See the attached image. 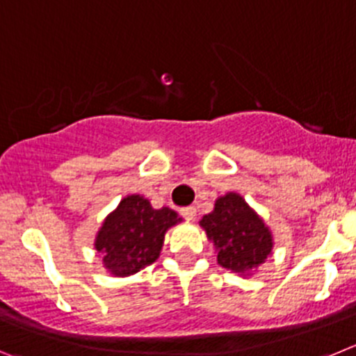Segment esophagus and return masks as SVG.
Instances as JSON below:
<instances>
[{"label":"esophagus","mask_w":356,"mask_h":356,"mask_svg":"<svg viewBox=\"0 0 356 356\" xmlns=\"http://www.w3.org/2000/svg\"><path fill=\"white\" fill-rule=\"evenodd\" d=\"M181 214L186 218V220H195V218H197V207H193V206L182 207Z\"/></svg>","instance_id":"1"}]
</instances>
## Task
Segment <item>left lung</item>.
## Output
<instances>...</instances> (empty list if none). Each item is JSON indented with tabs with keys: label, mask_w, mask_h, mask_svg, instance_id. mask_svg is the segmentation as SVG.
I'll return each instance as SVG.
<instances>
[{
	"label": "left lung",
	"mask_w": 356,
	"mask_h": 356,
	"mask_svg": "<svg viewBox=\"0 0 356 356\" xmlns=\"http://www.w3.org/2000/svg\"><path fill=\"white\" fill-rule=\"evenodd\" d=\"M200 227L216 250L218 264L243 277L254 275L273 254V234L239 193L218 197L214 209L204 214Z\"/></svg>",
	"instance_id": "1"
}]
</instances>
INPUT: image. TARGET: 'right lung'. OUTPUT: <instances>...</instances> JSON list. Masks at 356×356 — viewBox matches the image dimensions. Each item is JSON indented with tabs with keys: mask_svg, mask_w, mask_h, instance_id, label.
I'll return each instance as SVG.
<instances>
[{
	"mask_svg": "<svg viewBox=\"0 0 356 356\" xmlns=\"http://www.w3.org/2000/svg\"><path fill=\"white\" fill-rule=\"evenodd\" d=\"M181 222L170 207L154 209L143 195H127L104 218L94 246L113 277H129L156 262L166 230Z\"/></svg>",
	"mask_w": 356,
	"mask_h": 356,
	"instance_id": "add662e5",
	"label": "right lung"
}]
</instances>
